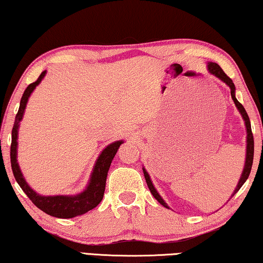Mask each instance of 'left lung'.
Masks as SVG:
<instances>
[{
  "label": "left lung",
  "mask_w": 263,
  "mask_h": 263,
  "mask_svg": "<svg viewBox=\"0 0 263 263\" xmlns=\"http://www.w3.org/2000/svg\"><path fill=\"white\" fill-rule=\"evenodd\" d=\"M208 69L209 72H210L212 75H215L216 78H218L219 80H221L222 82L228 84L231 89V96H232V100L234 102L235 106H237L239 112L241 114L243 121H245V125H246V130H247V147H246V161H245V167H243V171H242V174L240 176V180L238 182V185L235 190L233 191V194L231 197H233V196L238 193L239 189L241 188L242 184L246 182V180L248 179L249 176V173H251V169H252V164H253V157H254V138H253V133H252V127H251V122H249V117L246 112V110L242 106V104L240 103V102L235 99V87H234V83L232 80H231L228 75L224 73V70L220 68V66L216 64V62H208ZM142 171H144V175H145V180H146V183H147L148 188L151 190V193L154 196V198L157 199V201L163 205L164 208L169 209V206L167 205V203H164V201L162 199L161 196L159 195V193L157 191V189L154 188V185L152 183V181L149 179V175L148 173L146 172L145 168H142Z\"/></svg>",
  "instance_id": "obj_1"
}]
</instances>
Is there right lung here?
<instances>
[{
	"instance_id": "right-lung-1",
	"label": "right lung",
	"mask_w": 263,
	"mask_h": 263,
	"mask_svg": "<svg viewBox=\"0 0 263 263\" xmlns=\"http://www.w3.org/2000/svg\"><path fill=\"white\" fill-rule=\"evenodd\" d=\"M45 74L46 70H44V72L39 75L37 81L29 84L28 88L25 89L23 96H22L20 109L16 115L14 127H12L11 132V168L17 183L20 184L22 190L24 191L26 196H28L38 209H41L42 211L47 213V215L57 218H74L77 216L84 215V213L91 210V209L96 208L101 203L104 195L106 176H108L110 164L112 162L119 146L123 144V140L115 141L112 144L106 146V147L102 151L99 159H97L95 162V166L94 169H92L90 180H89L87 188L84 189L81 194L74 196H42L35 193L34 190H32V188H30V185L26 183L23 174H22L18 162H17V138H18L20 123L22 121V118H23L29 97L32 94L34 88L42 82V80L45 77Z\"/></svg>"
}]
</instances>
